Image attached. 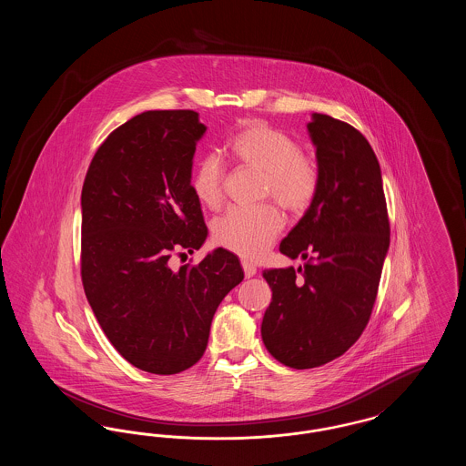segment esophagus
I'll return each instance as SVG.
<instances>
[{"mask_svg": "<svg viewBox=\"0 0 466 466\" xmlns=\"http://www.w3.org/2000/svg\"><path fill=\"white\" fill-rule=\"evenodd\" d=\"M241 266H243L244 276H246V278H253V276L257 274V267L253 266L251 262H248V260H243V262H241Z\"/></svg>", "mask_w": 466, "mask_h": 466, "instance_id": "esophagus-1", "label": "esophagus"}]
</instances>
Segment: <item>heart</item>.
Wrapping results in <instances>:
<instances>
[{"label":"heart","mask_w":466,"mask_h":466,"mask_svg":"<svg viewBox=\"0 0 466 466\" xmlns=\"http://www.w3.org/2000/svg\"><path fill=\"white\" fill-rule=\"evenodd\" d=\"M228 156L243 167L262 175L260 198H272L287 213H302L319 190V166L300 150L289 134L262 120L246 122L227 143ZM225 167L215 154L200 157L190 175V190L204 208L218 209L225 196ZM283 228L272 204L234 208L213 223V239L246 258L262 257Z\"/></svg>","instance_id":"heart-1"}]
</instances>
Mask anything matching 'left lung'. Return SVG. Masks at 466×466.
Listing matches in <instances>:
<instances>
[{
    "label": "left lung",
    "instance_id": "obj_1",
    "mask_svg": "<svg viewBox=\"0 0 466 466\" xmlns=\"http://www.w3.org/2000/svg\"><path fill=\"white\" fill-rule=\"evenodd\" d=\"M319 190L279 244L297 270H264L272 300L262 321L267 351L291 369L344 355L365 330L390 248V220L376 154L353 126L323 113L308 124Z\"/></svg>",
    "mask_w": 466,
    "mask_h": 466
}]
</instances>
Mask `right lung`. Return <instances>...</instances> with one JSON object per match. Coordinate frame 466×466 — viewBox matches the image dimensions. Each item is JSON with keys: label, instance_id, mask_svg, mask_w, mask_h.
<instances>
[{"label": "right lung", "instance_id": "add662e5", "mask_svg": "<svg viewBox=\"0 0 466 466\" xmlns=\"http://www.w3.org/2000/svg\"><path fill=\"white\" fill-rule=\"evenodd\" d=\"M192 110L145 111L97 148L82 188V283L113 348L131 365L171 376L204 355L223 297L243 281L239 258L217 248L171 268L208 238L190 190Z\"/></svg>", "mask_w": 466, "mask_h": 466}]
</instances>
